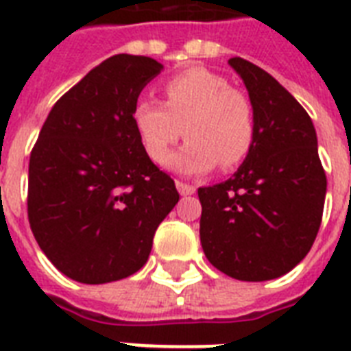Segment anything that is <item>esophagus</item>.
Wrapping results in <instances>:
<instances>
[{
	"label": "esophagus",
	"mask_w": 351,
	"mask_h": 351,
	"mask_svg": "<svg viewBox=\"0 0 351 351\" xmlns=\"http://www.w3.org/2000/svg\"><path fill=\"white\" fill-rule=\"evenodd\" d=\"M176 189H178V193L180 195H193V193L197 191V187L191 186V184H186V182H180V180H176Z\"/></svg>",
	"instance_id": "obj_1"
}]
</instances>
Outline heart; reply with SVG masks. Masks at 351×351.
<instances>
[{
    "label": "heart",
    "mask_w": 351,
    "mask_h": 351,
    "mask_svg": "<svg viewBox=\"0 0 351 351\" xmlns=\"http://www.w3.org/2000/svg\"><path fill=\"white\" fill-rule=\"evenodd\" d=\"M164 95V104L145 98L132 109V123L151 160L164 162L182 132L189 140L169 165L184 175H202L219 164L231 169L250 154L253 109L224 76L204 67L187 69L165 82Z\"/></svg>",
    "instance_id": "obj_1"
}]
</instances>
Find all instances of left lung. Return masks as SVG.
I'll return each instance as SVG.
<instances>
[{
	"label": "left lung",
	"mask_w": 351,
	"mask_h": 351,
	"mask_svg": "<svg viewBox=\"0 0 351 351\" xmlns=\"http://www.w3.org/2000/svg\"><path fill=\"white\" fill-rule=\"evenodd\" d=\"M255 117V142L234 175L198 189L208 261L247 282L291 271L313 245L326 198L317 132L299 101L264 69L231 58Z\"/></svg>",
	"instance_id": "obj_1"
}]
</instances>
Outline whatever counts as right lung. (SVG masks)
<instances>
[{
    "mask_svg": "<svg viewBox=\"0 0 351 351\" xmlns=\"http://www.w3.org/2000/svg\"><path fill=\"white\" fill-rule=\"evenodd\" d=\"M162 69L147 56L107 58L54 104L30 153V230L76 282L136 273L180 198L132 123L138 96Z\"/></svg>",
    "mask_w": 351,
    "mask_h": 351,
    "instance_id": "right-lung-1",
    "label": "right lung"
}]
</instances>
